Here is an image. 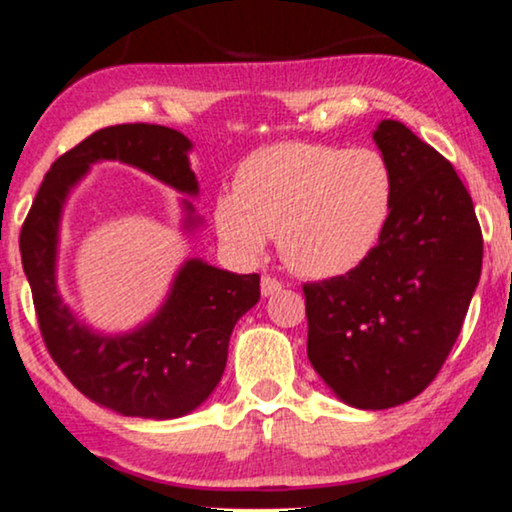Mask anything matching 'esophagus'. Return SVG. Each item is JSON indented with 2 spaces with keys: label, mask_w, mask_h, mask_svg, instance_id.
Here are the masks:
<instances>
[{
  "label": "esophagus",
  "mask_w": 512,
  "mask_h": 512,
  "mask_svg": "<svg viewBox=\"0 0 512 512\" xmlns=\"http://www.w3.org/2000/svg\"><path fill=\"white\" fill-rule=\"evenodd\" d=\"M282 287H285V285H282V282L277 280V277L263 275V280H261V294L263 296H273L275 292H280Z\"/></svg>",
  "instance_id": "1"
}]
</instances>
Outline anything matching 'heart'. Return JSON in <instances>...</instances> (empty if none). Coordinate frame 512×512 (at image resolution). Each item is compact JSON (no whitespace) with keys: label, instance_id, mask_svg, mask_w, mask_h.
Returning <instances> with one entry per match:
<instances>
[{"label":"heart","instance_id":"b5f03b06","mask_svg":"<svg viewBox=\"0 0 512 512\" xmlns=\"http://www.w3.org/2000/svg\"><path fill=\"white\" fill-rule=\"evenodd\" d=\"M389 208L391 173L377 151L285 142L242 163L235 194L218 199L213 218L239 256H258L277 235L294 273L334 277L370 254Z\"/></svg>","mask_w":512,"mask_h":512}]
</instances>
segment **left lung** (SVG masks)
<instances>
[{"mask_svg": "<svg viewBox=\"0 0 512 512\" xmlns=\"http://www.w3.org/2000/svg\"><path fill=\"white\" fill-rule=\"evenodd\" d=\"M372 140L391 173L380 242L304 296L315 372L349 406L384 410L415 399L449 358L482 273V230L437 149L399 121Z\"/></svg>", "mask_w": 512, "mask_h": 512, "instance_id": "obj_1", "label": "left lung"}]
</instances>
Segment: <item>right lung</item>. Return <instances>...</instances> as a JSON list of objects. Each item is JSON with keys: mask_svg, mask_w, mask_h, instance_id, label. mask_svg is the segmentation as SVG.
Returning <instances> with one entry per match:
<instances>
[{"mask_svg": "<svg viewBox=\"0 0 512 512\" xmlns=\"http://www.w3.org/2000/svg\"><path fill=\"white\" fill-rule=\"evenodd\" d=\"M192 142L173 128L111 125L59 156L44 175L21 230L23 270L49 356L87 399L128 418L170 420L199 408L223 377L237 320L261 299V277L235 275L189 258L163 306L132 332L99 334L63 304L56 285L59 225L68 192L92 163L121 161L197 197ZM185 227L199 225L185 199Z\"/></svg>", "mask_w": 512, "mask_h": 512, "instance_id": "obj_1", "label": "right lung"}]
</instances>
